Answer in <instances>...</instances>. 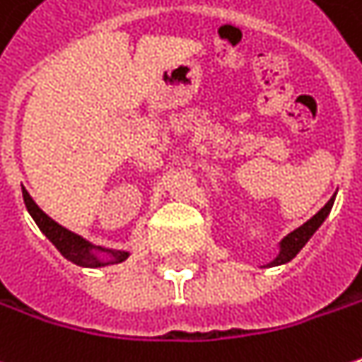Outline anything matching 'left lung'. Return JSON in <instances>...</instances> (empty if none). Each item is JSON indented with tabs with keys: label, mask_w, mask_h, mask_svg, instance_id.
Returning a JSON list of instances; mask_svg holds the SVG:
<instances>
[{
	"label": "left lung",
	"mask_w": 362,
	"mask_h": 362,
	"mask_svg": "<svg viewBox=\"0 0 362 362\" xmlns=\"http://www.w3.org/2000/svg\"><path fill=\"white\" fill-rule=\"evenodd\" d=\"M332 204H334V197L330 198L322 209L316 212L310 221H306L302 227H298L296 230H291L288 237H284V241L279 243V255H277L272 263H267V267L281 265V263H288V261L293 259V257L300 253V249L308 243V239H310V237L318 230V227L322 225L324 218L328 216V212L332 209Z\"/></svg>",
	"instance_id": "obj_1"
}]
</instances>
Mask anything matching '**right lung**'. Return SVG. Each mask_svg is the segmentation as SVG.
<instances>
[{"instance_id": "add662e5", "label": "right lung", "mask_w": 362, "mask_h": 362, "mask_svg": "<svg viewBox=\"0 0 362 362\" xmlns=\"http://www.w3.org/2000/svg\"><path fill=\"white\" fill-rule=\"evenodd\" d=\"M22 194H24V202L28 212L32 214V218L36 221V225L40 230L52 241L56 249L72 263L81 265V267H103V265H109V263H121L129 257L127 251H115V249H103V247H95L90 245L87 239L78 237L76 233H72L69 228H64L62 225H58L56 221H52L46 212L40 209L38 204L32 200V197L28 194V190L22 188ZM100 252H109L112 257L111 262H101L96 255V251Z\"/></svg>"}]
</instances>
